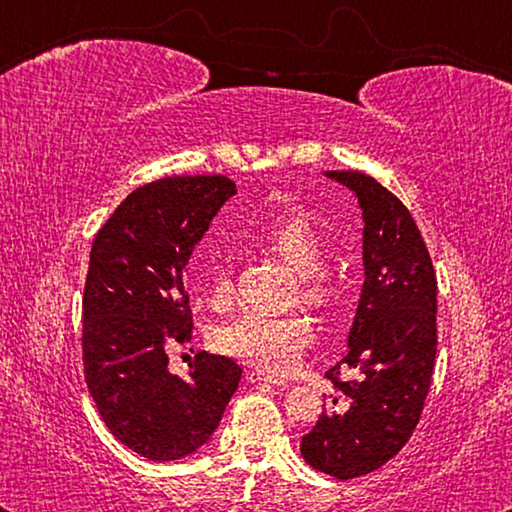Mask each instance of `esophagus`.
Returning a JSON list of instances; mask_svg holds the SVG:
<instances>
[{"mask_svg": "<svg viewBox=\"0 0 512 512\" xmlns=\"http://www.w3.org/2000/svg\"><path fill=\"white\" fill-rule=\"evenodd\" d=\"M248 381H250V384H275V386H280V388H289V381L287 379L268 375V372H264V370H250L248 372Z\"/></svg>", "mask_w": 512, "mask_h": 512, "instance_id": "34e87169", "label": "esophagus"}]
</instances>
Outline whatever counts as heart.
I'll use <instances>...</instances> for the list:
<instances>
[{"label":"heart","instance_id":"b5f03b06","mask_svg":"<svg viewBox=\"0 0 512 512\" xmlns=\"http://www.w3.org/2000/svg\"><path fill=\"white\" fill-rule=\"evenodd\" d=\"M257 244L275 255L298 275V296L307 307L329 314L343 302V282L329 271L327 248L307 216H287L268 225L257 235ZM232 293L230 266L221 262L210 277L214 305L228 302ZM314 339V325L300 311L287 314H257L248 311L219 327L216 348L266 372H287L302 359Z\"/></svg>","mask_w":512,"mask_h":512}]
</instances>
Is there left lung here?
<instances>
[{"label": "left lung", "mask_w": 512, "mask_h": 512, "mask_svg": "<svg viewBox=\"0 0 512 512\" xmlns=\"http://www.w3.org/2000/svg\"><path fill=\"white\" fill-rule=\"evenodd\" d=\"M363 210V280L350 350L325 372L336 395L300 443L318 472L348 481L409 443L427 400L438 345V282L404 203L361 171H327ZM348 371L350 380L342 379Z\"/></svg>", "instance_id": "1"}]
</instances>
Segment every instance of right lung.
<instances>
[{
    "mask_svg": "<svg viewBox=\"0 0 512 512\" xmlns=\"http://www.w3.org/2000/svg\"><path fill=\"white\" fill-rule=\"evenodd\" d=\"M235 194L228 176H167L137 187L97 232L83 291V375L101 420L149 461L205 445L237 391L241 366L198 354L189 377L167 350L192 341L183 284L194 244Z\"/></svg>",
    "mask_w": 512,
    "mask_h": 512,
    "instance_id": "right-lung-1",
    "label": "right lung"
}]
</instances>
